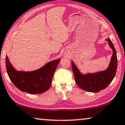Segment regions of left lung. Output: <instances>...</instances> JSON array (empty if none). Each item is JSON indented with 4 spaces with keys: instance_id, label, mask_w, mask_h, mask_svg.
Returning <instances> with one entry per match:
<instances>
[{
    "instance_id": "obj_1",
    "label": "left lung",
    "mask_w": 125,
    "mask_h": 125,
    "mask_svg": "<svg viewBox=\"0 0 125 125\" xmlns=\"http://www.w3.org/2000/svg\"><path fill=\"white\" fill-rule=\"evenodd\" d=\"M109 45L113 50V55L108 68L104 71L94 73H87L84 75L80 73L77 67L71 61L75 82L80 88L91 92H97L106 88L115 78L117 68V52L114 45L110 40H106Z\"/></svg>"
}]
</instances>
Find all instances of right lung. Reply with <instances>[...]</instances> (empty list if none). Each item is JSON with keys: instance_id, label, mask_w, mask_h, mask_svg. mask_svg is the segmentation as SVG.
<instances>
[{"instance_id": "right-lung-1", "label": "right lung", "mask_w": 125, "mask_h": 125, "mask_svg": "<svg viewBox=\"0 0 125 125\" xmlns=\"http://www.w3.org/2000/svg\"><path fill=\"white\" fill-rule=\"evenodd\" d=\"M59 62L60 59L52 61L33 71H17L6 57L7 72L10 80L20 91L30 94H40L48 90Z\"/></svg>"}]
</instances>
